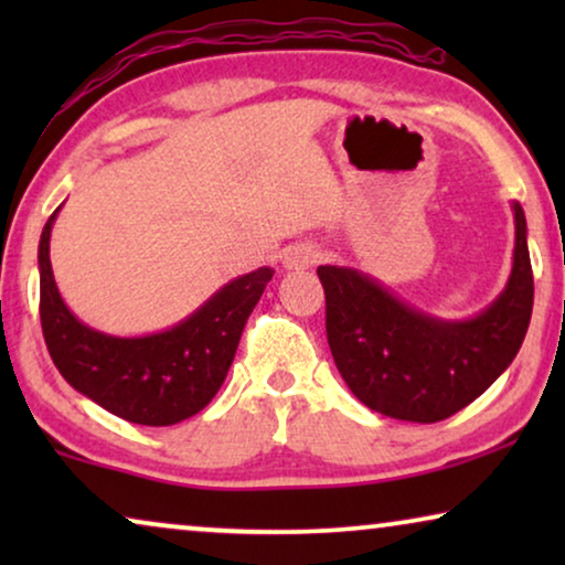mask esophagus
Here are the masks:
<instances>
[{
  "label": "esophagus",
  "instance_id": "esophagus-1",
  "mask_svg": "<svg viewBox=\"0 0 565 565\" xmlns=\"http://www.w3.org/2000/svg\"><path fill=\"white\" fill-rule=\"evenodd\" d=\"M321 259V252L313 244H292L282 254V265L288 269H306Z\"/></svg>",
  "mask_w": 565,
  "mask_h": 565
}]
</instances>
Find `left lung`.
Returning a JSON list of instances; mask_svg holds the SVG:
<instances>
[{"label":"left lung","instance_id":"obj_1","mask_svg":"<svg viewBox=\"0 0 565 565\" xmlns=\"http://www.w3.org/2000/svg\"><path fill=\"white\" fill-rule=\"evenodd\" d=\"M514 211V262L489 308L460 321L429 316L354 267L321 265L327 339L344 383L373 412L431 424L476 401L520 352L527 334L532 265L527 221Z\"/></svg>","mask_w":565,"mask_h":565}]
</instances>
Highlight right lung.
<instances>
[{
	"label": "right lung",
	"mask_w": 565,
	"mask_h": 565,
	"mask_svg": "<svg viewBox=\"0 0 565 565\" xmlns=\"http://www.w3.org/2000/svg\"><path fill=\"white\" fill-rule=\"evenodd\" d=\"M56 215L58 207L38 244L41 327L53 365L82 396L126 422L169 427L195 416L226 381L244 323L275 269L259 267L226 282L172 329L113 337L82 323L61 298L49 254Z\"/></svg>",
	"instance_id": "add662e5"
}]
</instances>
